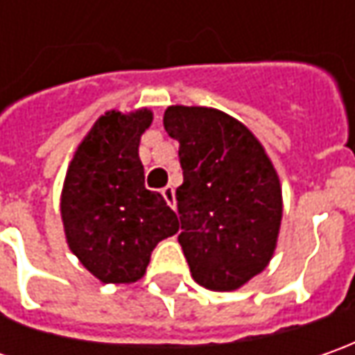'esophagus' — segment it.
Here are the masks:
<instances>
[{
    "mask_svg": "<svg viewBox=\"0 0 355 355\" xmlns=\"http://www.w3.org/2000/svg\"><path fill=\"white\" fill-rule=\"evenodd\" d=\"M162 196H164V199H166V203H168L171 209H173V207H175V196H173V189H171V187H164V189H162Z\"/></svg>",
    "mask_w": 355,
    "mask_h": 355,
    "instance_id": "esophagus-1",
    "label": "esophagus"
}]
</instances>
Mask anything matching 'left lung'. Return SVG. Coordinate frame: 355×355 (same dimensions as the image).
<instances>
[{"mask_svg": "<svg viewBox=\"0 0 355 355\" xmlns=\"http://www.w3.org/2000/svg\"><path fill=\"white\" fill-rule=\"evenodd\" d=\"M164 128L180 144L178 241L191 277L209 291H235L275 252L282 219L279 175L251 130L221 110L170 106Z\"/></svg>", "mask_w": 355, "mask_h": 355, "instance_id": "obj_1", "label": "left lung"}]
</instances>
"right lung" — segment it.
Masks as SVG:
<instances>
[{
	"instance_id": "1",
	"label": "right lung",
	"mask_w": 355,
	"mask_h": 355,
	"mask_svg": "<svg viewBox=\"0 0 355 355\" xmlns=\"http://www.w3.org/2000/svg\"><path fill=\"white\" fill-rule=\"evenodd\" d=\"M150 110L101 116L78 146L61 196L67 243L106 284L142 279L162 239L178 233V215L146 189L138 146Z\"/></svg>"
}]
</instances>
